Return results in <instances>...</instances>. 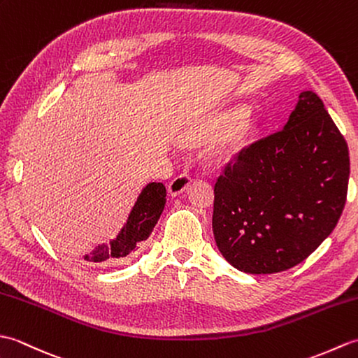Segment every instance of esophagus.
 <instances>
[{"label":"esophagus","mask_w":358,"mask_h":358,"mask_svg":"<svg viewBox=\"0 0 358 358\" xmlns=\"http://www.w3.org/2000/svg\"><path fill=\"white\" fill-rule=\"evenodd\" d=\"M189 185H191V177H189L187 173H180L167 185V191H169L172 196H177L180 194H183Z\"/></svg>","instance_id":"34e87169"}]
</instances>
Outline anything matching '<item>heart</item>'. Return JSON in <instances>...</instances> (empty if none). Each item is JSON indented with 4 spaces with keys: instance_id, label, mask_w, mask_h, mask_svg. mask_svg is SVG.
Returning a JSON list of instances; mask_svg holds the SVG:
<instances>
[{
    "instance_id": "heart-1",
    "label": "heart",
    "mask_w": 358,
    "mask_h": 358,
    "mask_svg": "<svg viewBox=\"0 0 358 358\" xmlns=\"http://www.w3.org/2000/svg\"><path fill=\"white\" fill-rule=\"evenodd\" d=\"M248 117V108L223 112L204 124L194 127L187 134V140L191 143H203L218 136L209 146L206 157L215 166L231 163L252 144L258 134L257 124L245 121Z\"/></svg>"
}]
</instances>
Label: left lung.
<instances>
[{
    "instance_id": "8db88e82",
    "label": "left lung",
    "mask_w": 358,
    "mask_h": 358,
    "mask_svg": "<svg viewBox=\"0 0 358 358\" xmlns=\"http://www.w3.org/2000/svg\"><path fill=\"white\" fill-rule=\"evenodd\" d=\"M348 181L343 135L320 96L305 90L285 127L250 144L217 178L212 229L220 252L248 273L294 268L337 226Z\"/></svg>"
}]
</instances>
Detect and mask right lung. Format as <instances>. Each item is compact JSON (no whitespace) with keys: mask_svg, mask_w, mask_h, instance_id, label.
I'll return each mask as SVG.
<instances>
[{"mask_svg":"<svg viewBox=\"0 0 358 358\" xmlns=\"http://www.w3.org/2000/svg\"><path fill=\"white\" fill-rule=\"evenodd\" d=\"M166 204V187L163 183H149L143 189L135 206L129 214L127 222L110 245L95 248L85 260L98 266L118 264L135 249H138L141 241L148 240L154 231L159 215Z\"/></svg>","mask_w":358,"mask_h":358,"instance_id":"obj_1","label":"right lung"}]
</instances>
